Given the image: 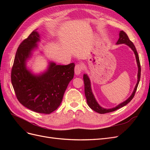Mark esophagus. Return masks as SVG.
Returning a JSON list of instances; mask_svg holds the SVG:
<instances>
[{
    "instance_id": "esophagus-1",
    "label": "esophagus",
    "mask_w": 150,
    "mask_h": 150,
    "mask_svg": "<svg viewBox=\"0 0 150 150\" xmlns=\"http://www.w3.org/2000/svg\"><path fill=\"white\" fill-rule=\"evenodd\" d=\"M83 69V67L81 64H77L75 66L74 68V72H75V74L76 75H79L81 72H82Z\"/></svg>"
}]
</instances>
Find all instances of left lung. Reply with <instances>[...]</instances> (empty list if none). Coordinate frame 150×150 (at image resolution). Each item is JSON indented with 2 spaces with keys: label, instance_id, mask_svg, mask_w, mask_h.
Returning <instances> with one entry per match:
<instances>
[{
  "label": "left lung",
  "instance_id": "left-lung-1",
  "mask_svg": "<svg viewBox=\"0 0 150 150\" xmlns=\"http://www.w3.org/2000/svg\"><path fill=\"white\" fill-rule=\"evenodd\" d=\"M125 44L127 45V46H129L131 49V50L134 52L135 57H136V61H137V63L138 69V76H137L138 80H137V84L135 86L132 94H131V96L127 99L126 101L120 103V104L117 105L115 108L107 109V108H104L101 107L97 102L96 99L95 98L94 94L93 93L92 89H91V81H90L89 78L87 75V74H84L83 75V79H84V93H85V96L86 98V100H87V103L91 109H92L93 110L99 113V114H104V113L115 111L117 110H118V109L126 106L127 104H128L133 98L139 82L140 76H141V66H140V62H139L138 54L137 49H136L134 45L129 39L128 36L127 35V34L122 30L120 31L119 39L116 42V44Z\"/></svg>",
  "mask_w": 150,
  "mask_h": 150
}]
</instances>
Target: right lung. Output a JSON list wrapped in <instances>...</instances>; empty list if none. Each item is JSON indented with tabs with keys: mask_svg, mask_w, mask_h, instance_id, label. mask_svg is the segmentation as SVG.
<instances>
[{
	"mask_svg": "<svg viewBox=\"0 0 150 150\" xmlns=\"http://www.w3.org/2000/svg\"><path fill=\"white\" fill-rule=\"evenodd\" d=\"M36 30L17 49L12 68L11 82L17 98L22 105L36 112L50 114L60 106L67 86L73 79L75 64L57 65L49 61L46 71L34 74L27 66V62L38 49L40 41Z\"/></svg>",
	"mask_w": 150,
	"mask_h": 150,
	"instance_id": "add662e5",
	"label": "right lung"
}]
</instances>
